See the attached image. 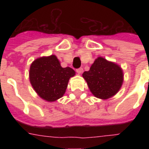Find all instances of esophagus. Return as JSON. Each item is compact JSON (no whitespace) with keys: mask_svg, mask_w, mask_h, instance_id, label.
<instances>
[{"mask_svg":"<svg viewBox=\"0 0 149 149\" xmlns=\"http://www.w3.org/2000/svg\"><path fill=\"white\" fill-rule=\"evenodd\" d=\"M84 72V69L82 67L79 68V69H77V73H79V74H81L82 72Z\"/></svg>","mask_w":149,"mask_h":149,"instance_id":"34e87169","label":"esophagus"}]
</instances>
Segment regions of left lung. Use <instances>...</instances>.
I'll return each mask as SVG.
<instances>
[{
  "mask_svg": "<svg viewBox=\"0 0 149 149\" xmlns=\"http://www.w3.org/2000/svg\"><path fill=\"white\" fill-rule=\"evenodd\" d=\"M83 77L96 97L107 99L115 95L123 83V72L119 65L99 57Z\"/></svg>",
  "mask_w": 149,
  "mask_h": 149,
  "instance_id": "obj_1",
  "label": "left lung"
}]
</instances>
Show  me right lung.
Returning <instances> with one entry per match:
<instances>
[{
    "mask_svg": "<svg viewBox=\"0 0 149 149\" xmlns=\"http://www.w3.org/2000/svg\"><path fill=\"white\" fill-rule=\"evenodd\" d=\"M74 75V70L62 67L58 58L52 55L37 58L31 63L29 79L38 96L52 102L63 97L69 79Z\"/></svg>",
    "mask_w": 149,
    "mask_h": 149,
    "instance_id": "right-lung-1",
    "label": "right lung"
}]
</instances>
